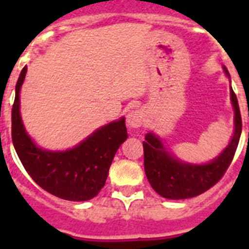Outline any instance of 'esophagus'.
<instances>
[{"instance_id": "obj_1", "label": "esophagus", "mask_w": 249, "mask_h": 249, "mask_svg": "<svg viewBox=\"0 0 249 249\" xmlns=\"http://www.w3.org/2000/svg\"><path fill=\"white\" fill-rule=\"evenodd\" d=\"M144 121V113L142 109H136V111H132L126 116V123H128V126L136 129L140 128L141 125L143 124Z\"/></svg>"}]
</instances>
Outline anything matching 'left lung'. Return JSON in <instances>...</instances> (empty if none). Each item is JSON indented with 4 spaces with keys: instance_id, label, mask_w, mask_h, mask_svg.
I'll return each instance as SVG.
<instances>
[{
    "instance_id": "8db88e82",
    "label": "left lung",
    "mask_w": 249,
    "mask_h": 249,
    "mask_svg": "<svg viewBox=\"0 0 249 249\" xmlns=\"http://www.w3.org/2000/svg\"><path fill=\"white\" fill-rule=\"evenodd\" d=\"M225 75H229L228 68ZM230 99L234 108V134L224 151L209 163L193 164L177 159L165 148L155 133L144 137V172L150 185L160 196L172 200L187 199L200 195L220 181L231 163L242 134V117L235 93L230 86Z\"/></svg>"
}]
</instances>
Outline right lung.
<instances>
[{
	"label": "right lung",
	"instance_id": "1",
	"mask_svg": "<svg viewBox=\"0 0 249 249\" xmlns=\"http://www.w3.org/2000/svg\"><path fill=\"white\" fill-rule=\"evenodd\" d=\"M25 73L27 66L18 79L11 111V137L21 164L37 185L60 199H93L105 186L113 156L128 138L125 117L98 128L66 151L38 147L28 136L20 116V89Z\"/></svg>",
	"mask_w": 249,
	"mask_h": 249
}]
</instances>
